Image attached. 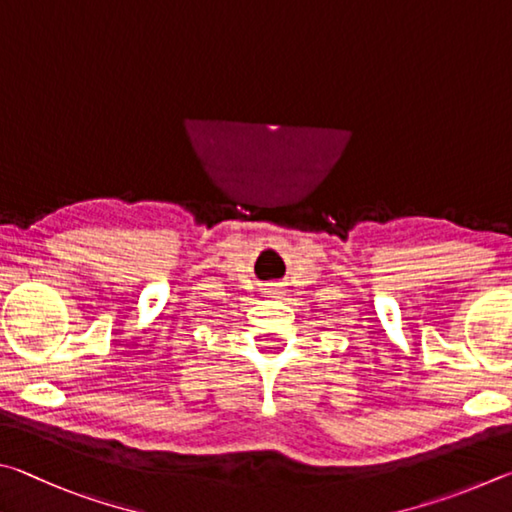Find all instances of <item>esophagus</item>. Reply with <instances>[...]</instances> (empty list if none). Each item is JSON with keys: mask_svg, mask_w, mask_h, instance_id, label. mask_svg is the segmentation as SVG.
Masks as SVG:
<instances>
[{"mask_svg": "<svg viewBox=\"0 0 512 512\" xmlns=\"http://www.w3.org/2000/svg\"><path fill=\"white\" fill-rule=\"evenodd\" d=\"M279 288H281V285H272V290H274V292H279Z\"/></svg>", "mask_w": 512, "mask_h": 512, "instance_id": "34e87169", "label": "esophagus"}]
</instances>
